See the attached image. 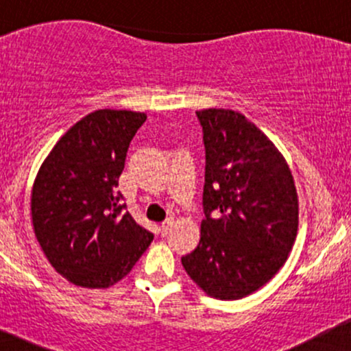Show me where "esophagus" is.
I'll use <instances>...</instances> for the list:
<instances>
[{
    "label": "esophagus",
    "instance_id": "34e87169",
    "mask_svg": "<svg viewBox=\"0 0 351 351\" xmlns=\"http://www.w3.org/2000/svg\"><path fill=\"white\" fill-rule=\"evenodd\" d=\"M171 228H173V221L171 219H167L165 223H162V226H160V232H162V236H167L168 232H170Z\"/></svg>",
    "mask_w": 351,
    "mask_h": 351
}]
</instances>
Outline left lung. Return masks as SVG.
Listing matches in <instances>:
<instances>
[{
	"label": "left lung",
	"instance_id": "8db88e82",
	"mask_svg": "<svg viewBox=\"0 0 351 351\" xmlns=\"http://www.w3.org/2000/svg\"><path fill=\"white\" fill-rule=\"evenodd\" d=\"M206 150L201 237L181 257L184 271L209 297L237 300L256 292L287 261L299 198L287 162L243 114L196 112Z\"/></svg>",
	"mask_w": 351,
	"mask_h": 351
}]
</instances>
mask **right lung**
<instances>
[{
	"mask_svg": "<svg viewBox=\"0 0 351 351\" xmlns=\"http://www.w3.org/2000/svg\"><path fill=\"white\" fill-rule=\"evenodd\" d=\"M145 120L142 112H92L60 136L34 180L36 239L56 272L80 287L117 284L153 241L122 211L117 191L128 145Z\"/></svg>",
	"mask_w": 351,
	"mask_h": 351,
	"instance_id": "obj_1",
	"label": "right lung"
}]
</instances>
